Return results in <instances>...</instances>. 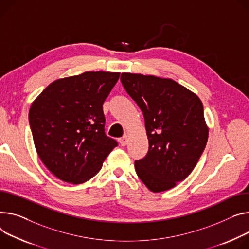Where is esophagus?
Here are the masks:
<instances>
[{
    "label": "esophagus",
    "instance_id": "obj_1",
    "mask_svg": "<svg viewBox=\"0 0 249 249\" xmlns=\"http://www.w3.org/2000/svg\"><path fill=\"white\" fill-rule=\"evenodd\" d=\"M119 142H120V145H121V146H126V145H127V142H128L127 135H124L123 137H121V138L119 139Z\"/></svg>",
    "mask_w": 249,
    "mask_h": 249
}]
</instances>
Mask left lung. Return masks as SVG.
<instances>
[{
  "label": "left lung",
  "mask_w": 249,
  "mask_h": 249,
  "mask_svg": "<svg viewBox=\"0 0 249 249\" xmlns=\"http://www.w3.org/2000/svg\"><path fill=\"white\" fill-rule=\"evenodd\" d=\"M126 92L143 112L149 150L135 170L146 187L174 188L194 170L206 148L209 129L199 98L170 78L122 73Z\"/></svg>",
  "instance_id": "obj_1"
}]
</instances>
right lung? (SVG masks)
<instances>
[{"label":"right lung","mask_w":249,"mask_h":249,"mask_svg":"<svg viewBox=\"0 0 249 249\" xmlns=\"http://www.w3.org/2000/svg\"><path fill=\"white\" fill-rule=\"evenodd\" d=\"M119 76L87 71L57 79L33 102L29 120L37 155L63 182L93 178L118 145L105 134L102 106Z\"/></svg>","instance_id":"add662e5"}]
</instances>
